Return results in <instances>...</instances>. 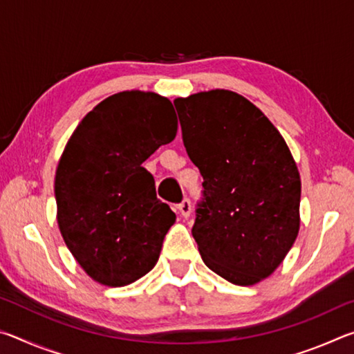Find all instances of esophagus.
Masks as SVG:
<instances>
[{
  "label": "esophagus",
  "mask_w": 354,
  "mask_h": 354,
  "mask_svg": "<svg viewBox=\"0 0 354 354\" xmlns=\"http://www.w3.org/2000/svg\"><path fill=\"white\" fill-rule=\"evenodd\" d=\"M178 211H179V214L183 215V217L187 218L189 215H190V212H192V205H190V201H189L187 198H184L181 205L178 206Z\"/></svg>",
  "instance_id": "34e87169"
}]
</instances>
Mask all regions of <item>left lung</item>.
Here are the masks:
<instances>
[{"label":"left lung","instance_id":"8db88e82","mask_svg":"<svg viewBox=\"0 0 354 354\" xmlns=\"http://www.w3.org/2000/svg\"><path fill=\"white\" fill-rule=\"evenodd\" d=\"M205 201L192 227L203 262L237 286L277 270L299 231L295 159L259 107L225 88L173 101Z\"/></svg>","mask_w":354,"mask_h":354}]
</instances>
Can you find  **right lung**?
<instances>
[{
  "label": "right lung",
  "mask_w": 354,
  "mask_h": 354,
  "mask_svg": "<svg viewBox=\"0 0 354 354\" xmlns=\"http://www.w3.org/2000/svg\"><path fill=\"white\" fill-rule=\"evenodd\" d=\"M169 98L124 91L84 117L59 159L57 225L70 253L88 277L123 287L151 270L176 215L156 196L142 164L175 139Z\"/></svg>",
  "instance_id": "obj_1"
}]
</instances>
